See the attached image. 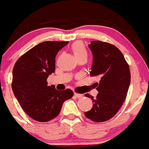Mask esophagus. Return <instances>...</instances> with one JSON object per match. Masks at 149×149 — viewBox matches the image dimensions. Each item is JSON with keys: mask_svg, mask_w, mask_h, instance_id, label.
Wrapping results in <instances>:
<instances>
[{"mask_svg": "<svg viewBox=\"0 0 149 149\" xmlns=\"http://www.w3.org/2000/svg\"><path fill=\"white\" fill-rule=\"evenodd\" d=\"M74 96L76 97H78V98H81V97H83L82 94H78V93H74Z\"/></svg>", "mask_w": 149, "mask_h": 149, "instance_id": "34e87169", "label": "esophagus"}]
</instances>
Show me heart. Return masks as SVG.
<instances>
[{
	"mask_svg": "<svg viewBox=\"0 0 149 149\" xmlns=\"http://www.w3.org/2000/svg\"><path fill=\"white\" fill-rule=\"evenodd\" d=\"M71 49L76 58L81 56H87V50H86L83 42H75L72 46Z\"/></svg>",
	"mask_w": 149,
	"mask_h": 149,
	"instance_id": "heart-1",
	"label": "heart"
}]
</instances>
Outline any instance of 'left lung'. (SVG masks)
Segmentation results:
<instances>
[{
	"label": "left lung",
	"mask_w": 149,
	"mask_h": 149,
	"mask_svg": "<svg viewBox=\"0 0 149 149\" xmlns=\"http://www.w3.org/2000/svg\"><path fill=\"white\" fill-rule=\"evenodd\" d=\"M88 47L93 54L90 74L99 76L100 81L96 83L99 92L96 97L85 95L93 100L92 109L85 112V115L94 122H105L117 114L125 100L131 81L130 68L122 53L115 46L92 41Z\"/></svg>",
	"instance_id": "8db88e82"
}]
</instances>
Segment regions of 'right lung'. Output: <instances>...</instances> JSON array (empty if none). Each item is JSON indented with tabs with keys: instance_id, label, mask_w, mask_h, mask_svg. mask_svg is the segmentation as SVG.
Wrapping results in <instances>:
<instances>
[{
	"instance_id": "right-lung-1",
	"label": "right lung",
	"mask_w": 149,
	"mask_h": 149,
	"mask_svg": "<svg viewBox=\"0 0 149 149\" xmlns=\"http://www.w3.org/2000/svg\"><path fill=\"white\" fill-rule=\"evenodd\" d=\"M68 42L47 41L35 46L16 61L12 89L24 112L31 118L45 122L57 117L63 103L71 98L70 89L58 91L47 79L54 73L55 58Z\"/></svg>"
}]
</instances>
